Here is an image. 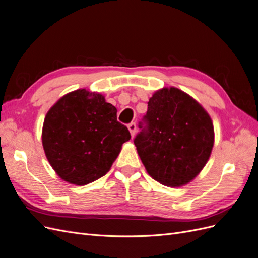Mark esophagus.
I'll use <instances>...</instances> for the list:
<instances>
[{
    "label": "esophagus",
    "mask_w": 258,
    "mask_h": 258,
    "mask_svg": "<svg viewBox=\"0 0 258 258\" xmlns=\"http://www.w3.org/2000/svg\"><path fill=\"white\" fill-rule=\"evenodd\" d=\"M127 127H128V131H130V133H131L132 137H134L135 134H136V130H137L136 124H135V123H130L128 125H127Z\"/></svg>",
    "instance_id": "1"
}]
</instances>
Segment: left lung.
I'll use <instances>...</instances> for the list:
<instances>
[{
  "label": "left lung",
  "mask_w": 258,
  "mask_h": 258,
  "mask_svg": "<svg viewBox=\"0 0 258 258\" xmlns=\"http://www.w3.org/2000/svg\"><path fill=\"white\" fill-rule=\"evenodd\" d=\"M145 120L147 126L134 144L149 176L170 187L189 183L212 152L214 128L209 113L195 98L170 87L153 93Z\"/></svg>",
  "instance_id": "obj_1"
}]
</instances>
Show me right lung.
<instances>
[{"mask_svg": "<svg viewBox=\"0 0 258 258\" xmlns=\"http://www.w3.org/2000/svg\"><path fill=\"white\" fill-rule=\"evenodd\" d=\"M130 139L127 127L117 121V108L86 89L62 96L48 110L41 131L49 164L75 185L105 176Z\"/></svg>", "mask_w": 258, "mask_h": 258, "instance_id": "1", "label": "right lung"}]
</instances>
